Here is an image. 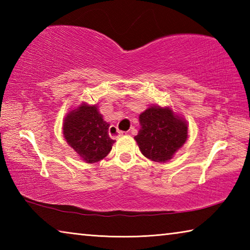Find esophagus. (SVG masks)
<instances>
[{
  "instance_id": "1",
  "label": "esophagus",
  "mask_w": 250,
  "mask_h": 250,
  "mask_svg": "<svg viewBox=\"0 0 250 250\" xmlns=\"http://www.w3.org/2000/svg\"><path fill=\"white\" fill-rule=\"evenodd\" d=\"M124 131H120L119 129L117 128V126H115V125H111L109 128V135L110 137H111L112 139H117V138H119V137H121V135H124Z\"/></svg>"
}]
</instances>
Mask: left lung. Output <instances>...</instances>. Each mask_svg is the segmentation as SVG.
Segmentation results:
<instances>
[{
    "mask_svg": "<svg viewBox=\"0 0 250 250\" xmlns=\"http://www.w3.org/2000/svg\"><path fill=\"white\" fill-rule=\"evenodd\" d=\"M141 129L134 137L141 153L159 163L171 160L188 139V125L168 107L147 108L139 117Z\"/></svg>",
    "mask_w": 250,
    "mask_h": 250,
    "instance_id": "8db88e82",
    "label": "left lung"
}]
</instances>
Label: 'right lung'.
Masks as SVG:
<instances>
[{
    "mask_svg": "<svg viewBox=\"0 0 250 250\" xmlns=\"http://www.w3.org/2000/svg\"><path fill=\"white\" fill-rule=\"evenodd\" d=\"M109 126L97 105L82 104L65 117L62 133L84 162L96 163L108 155L115 143L109 137Z\"/></svg>",
    "mask_w": 250,
    "mask_h": 250,
    "instance_id": "right-lung-1",
    "label": "right lung"
}]
</instances>
